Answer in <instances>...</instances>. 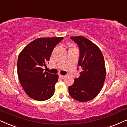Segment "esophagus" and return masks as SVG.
I'll list each match as a JSON object with an SVG mask.
<instances>
[{
    "instance_id": "obj_1",
    "label": "esophagus",
    "mask_w": 127,
    "mask_h": 127,
    "mask_svg": "<svg viewBox=\"0 0 127 127\" xmlns=\"http://www.w3.org/2000/svg\"><path fill=\"white\" fill-rule=\"evenodd\" d=\"M59 77L62 78H64L65 77V75H59Z\"/></svg>"
}]
</instances>
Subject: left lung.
Listing matches in <instances>:
<instances>
[{"label": "left lung", "mask_w": 127, "mask_h": 127, "mask_svg": "<svg viewBox=\"0 0 127 127\" xmlns=\"http://www.w3.org/2000/svg\"><path fill=\"white\" fill-rule=\"evenodd\" d=\"M70 38L79 48L77 69L80 66L82 71L73 84L68 87L69 94L75 100L86 102L94 98L103 86L106 74L104 57L99 48L84 37Z\"/></svg>", "instance_id": "1"}]
</instances>
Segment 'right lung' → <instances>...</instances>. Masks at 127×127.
<instances>
[{"label":"right lung","mask_w":127,"mask_h":127,"mask_svg":"<svg viewBox=\"0 0 127 127\" xmlns=\"http://www.w3.org/2000/svg\"><path fill=\"white\" fill-rule=\"evenodd\" d=\"M63 37L38 38L21 52L17 60V74L22 87L32 98L45 101L53 95L57 74L44 71L52 53Z\"/></svg>","instance_id":"right-lung-1"}]
</instances>
